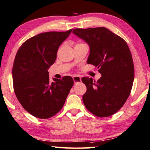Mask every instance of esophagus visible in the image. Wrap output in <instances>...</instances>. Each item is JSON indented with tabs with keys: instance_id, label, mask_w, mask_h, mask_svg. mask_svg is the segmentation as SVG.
<instances>
[{
	"instance_id": "obj_1",
	"label": "esophagus",
	"mask_w": 150,
	"mask_h": 150,
	"mask_svg": "<svg viewBox=\"0 0 150 150\" xmlns=\"http://www.w3.org/2000/svg\"><path fill=\"white\" fill-rule=\"evenodd\" d=\"M73 81H74L75 84H77V83H79L81 82V78L80 76H79V75H74L73 77Z\"/></svg>"
}]
</instances>
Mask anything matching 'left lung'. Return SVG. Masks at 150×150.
Instances as JSON below:
<instances>
[{
  "mask_svg": "<svg viewBox=\"0 0 150 150\" xmlns=\"http://www.w3.org/2000/svg\"><path fill=\"white\" fill-rule=\"evenodd\" d=\"M73 34L88 43L87 63L97 67L98 81L83 77L86 92L83 101L87 110L99 118L113 115L125 104L134 81L133 58L125 41L105 27L75 28Z\"/></svg>",
  "mask_w": 150,
  "mask_h": 150,
  "instance_id": "1",
  "label": "left lung"
}]
</instances>
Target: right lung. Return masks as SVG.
Listing matches in <instances>:
<instances>
[{
	"label": "right lung",
	"mask_w": 150,
	"mask_h": 150,
	"mask_svg": "<svg viewBox=\"0 0 150 150\" xmlns=\"http://www.w3.org/2000/svg\"><path fill=\"white\" fill-rule=\"evenodd\" d=\"M72 30L38 34L25 41L17 52L12 69L14 92L24 109L36 118L47 119L59 112L74 83L69 76L51 83L48 72L58 47Z\"/></svg>",
	"instance_id": "obj_1"
}]
</instances>
